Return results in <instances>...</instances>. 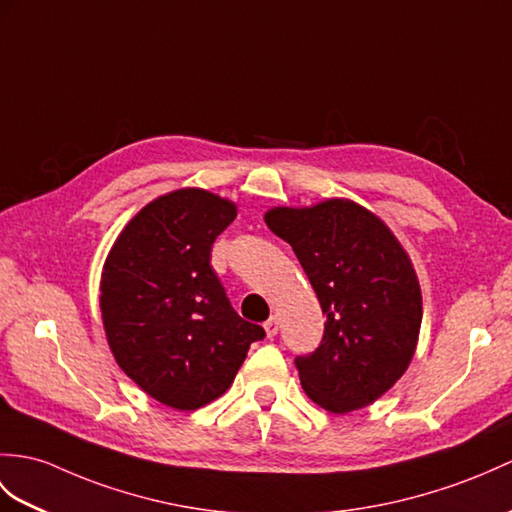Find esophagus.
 Listing matches in <instances>:
<instances>
[{
	"label": "esophagus",
	"instance_id": "esophagus-1",
	"mask_svg": "<svg viewBox=\"0 0 512 512\" xmlns=\"http://www.w3.org/2000/svg\"><path fill=\"white\" fill-rule=\"evenodd\" d=\"M264 329H266V336L268 338H272V336H277V331H279V318L277 316H270L266 323H264Z\"/></svg>",
	"mask_w": 512,
	"mask_h": 512
}]
</instances>
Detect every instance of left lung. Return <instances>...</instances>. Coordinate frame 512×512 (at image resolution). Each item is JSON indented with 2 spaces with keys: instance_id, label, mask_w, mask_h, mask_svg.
<instances>
[{
  "instance_id": "left-lung-1",
  "label": "left lung",
  "mask_w": 512,
  "mask_h": 512,
  "mask_svg": "<svg viewBox=\"0 0 512 512\" xmlns=\"http://www.w3.org/2000/svg\"><path fill=\"white\" fill-rule=\"evenodd\" d=\"M264 220L292 246L327 316L320 347L296 358L305 395L334 414L371 406L408 371L419 344L423 296L406 248L349 198L270 207Z\"/></svg>"
}]
</instances>
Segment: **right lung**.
Here are the masks:
<instances>
[{
  "label": "right lung",
  "instance_id": "add662e5",
  "mask_svg": "<svg viewBox=\"0 0 512 512\" xmlns=\"http://www.w3.org/2000/svg\"><path fill=\"white\" fill-rule=\"evenodd\" d=\"M237 205L202 187L150 200L115 237L100 312L117 366L159 403L198 410L229 390L264 329L231 307L209 257Z\"/></svg>",
  "mask_w": 512,
  "mask_h": 512
}]
</instances>
